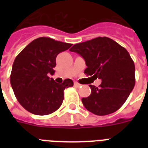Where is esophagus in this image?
Wrapping results in <instances>:
<instances>
[{"instance_id":"obj_1","label":"esophagus","mask_w":148,"mask_h":148,"mask_svg":"<svg viewBox=\"0 0 148 148\" xmlns=\"http://www.w3.org/2000/svg\"><path fill=\"white\" fill-rule=\"evenodd\" d=\"M74 86L77 87V88H80V87H81V84L77 83V82H75V83H74Z\"/></svg>"}]
</instances>
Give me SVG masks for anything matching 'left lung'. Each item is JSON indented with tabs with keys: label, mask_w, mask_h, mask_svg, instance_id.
<instances>
[{
	"label": "left lung",
	"mask_w": 148,
	"mask_h": 148,
	"mask_svg": "<svg viewBox=\"0 0 148 148\" xmlns=\"http://www.w3.org/2000/svg\"><path fill=\"white\" fill-rule=\"evenodd\" d=\"M84 59V74L101 79L99 87L90 84L91 93L82 103L90 112L103 116L117 111L127 101L135 84V67L124 47L107 37L74 45L70 49Z\"/></svg>",
	"instance_id": "left-lung-1"
}]
</instances>
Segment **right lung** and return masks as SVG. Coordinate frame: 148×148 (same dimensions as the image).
Masks as SVG:
<instances>
[{"label":"right lung","instance_id":"right-lung-1","mask_svg":"<svg viewBox=\"0 0 148 148\" xmlns=\"http://www.w3.org/2000/svg\"><path fill=\"white\" fill-rule=\"evenodd\" d=\"M71 44L51 38H37L16 57L10 74V84L21 105L36 115H47L60 108L65 88L74 82L65 79L56 83L48 74H54L58 53L69 49Z\"/></svg>","mask_w":148,"mask_h":148}]
</instances>
